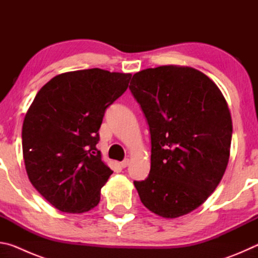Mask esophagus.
Instances as JSON below:
<instances>
[{"label": "esophagus", "mask_w": 258, "mask_h": 258, "mask_svg": "<svg viewBox=\"0 0 258 258\" xmlns=\"http://www.w3.org/2000/svg\"><path fill=\"white\" fill-rule=\"evenodd\" d=\"M128 164H130V159H125V160L121 161V163H120L119 165H120L121 168H125V167H127Z\"/></svg>", "instance_id": "1"}]
</instances>
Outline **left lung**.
<instances>
[{
  "mask_svg": "<svg viewBox=\"0 0 258 258\" xmlns=\"http://www.w3.org/2000/svg\"><path fill=\"white\" fill-rule=\"evenodd\" d=\"M130 90L145 112L151 167L134 181L142 204L176 218L206 202L230 158L232 119L221 90L191 67L160 66L134 74Z\"/></svg>",
  "mask_w": 258,
  "mask_h": 258,
  "instance_id": "left-lung-1",
  "label": "left lung"
}]
</instances>
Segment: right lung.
Masks as SVG:
<instances>
[{
    "label": "right lung",
    "instance_id": "obj_1",
    "mask_svg": "<svg viewBox=\"0 0 258 258\" xmlns=\"http://www.w3.org/2000/svg\"><path fill=\"white\" fill-rule=\"evenodd\" d=\"M131 76L99 68L63 73L47 82L30 104L23 124L26 172L59 211L84 213L99 204L112 174L97 149L99 128Z\"/></svg>",
    "mask_w": 258,
    "mask_h": 258
}]
</instances>
